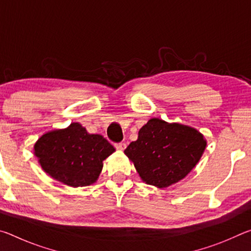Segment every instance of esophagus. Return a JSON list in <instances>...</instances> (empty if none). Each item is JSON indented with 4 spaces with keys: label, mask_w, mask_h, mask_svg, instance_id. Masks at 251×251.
<instances>
[{
    "label": "esophagus",
    "mask_w": 251,
    "mask_h": 251,
    "mask_svg": "<svg viewBox=\"0 0 251 251\" xmlns=\"http://www.w3.org/2000/svg\"><path fill=\"white\" fill-rule=\"evenodd\" d=\"M115 148L118 151H124L126 148V144L125 143H117V144H115Z\"/></svg>",
    "instance_id": "obj_1"
}]
</instances>
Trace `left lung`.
Returning a JSON list of instances; mask_svg holds the SVG:
<instances>
[{
	"label": "left lung",
	"mask_w": 251,
	"mask_h": 251,
	"mask_svg": "<svg viewBox=\"0 0 251 251\" xmlns=\"http://www.w3.org/2000/svg\"><path fill=\"white\" fill-rule=\"evenodd\" d=\"M206 145L203 135L193 127L151 118L124 152L143 181L166 188L192 172Z\"/></svg>",
	"instance_id": "obj_1"
}]
</instances>
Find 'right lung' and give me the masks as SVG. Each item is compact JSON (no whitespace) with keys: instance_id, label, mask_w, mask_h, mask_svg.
<instances>
[{"instance_id":"right-lung-1","label":"right lung","mask_w":251,"mask_h":251,"mask_svg":"<svg viewBox=\"0 0 251 251\" xmlns=\"http://www.w3.org/2000/svg\"><path fill=\"white\" fill-rule=\"evenodd\" d=\"M115 151L101 135L88 134L78 123L48 131L34 145V155L49 175L71 187L90 186L97 180L103 160Z\"/></svg>"}]
</instances>
